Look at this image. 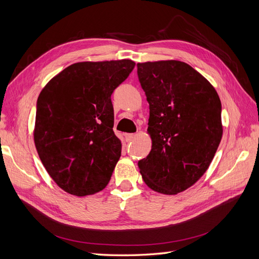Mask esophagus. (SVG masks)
<instances>
[{
  "mask_svg": "<svg viewBox=\"0 0 259 259\" xmlns=\"http://www.w3.org/2000/svg\"><path fill=\"white\" fill-rule=\"evenodd\" d=\"M124 136H125V139H126L127 142H131V140L134 139V137H135L136 135H135V134H125Z\"/></svg>",
  "mask_w": 259,
  "mask_h": 259,
  "instance_id": "34e87169",
  "label": "esophagus"
}]
</instances>
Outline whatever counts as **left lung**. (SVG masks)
Here are the masks:
<instances>
[{
	"mask_svg": "<svg viewBox=\"0 0 259 259\" xmlns=\"http://www.w3.org/2000/svg\"><path fill=\"white\" fill-rule=\"evenodd\" d=\"M150 109L151 151L138 161L146 185L177 194L205 173L223 136L222 103L198 71L178 60L137 64Z\"/></svg>",
	"mask_w": 259,
	"mask_h": 259,
	"instance_id": "obj_1",
	"label": "left lung"
}]
</instances>
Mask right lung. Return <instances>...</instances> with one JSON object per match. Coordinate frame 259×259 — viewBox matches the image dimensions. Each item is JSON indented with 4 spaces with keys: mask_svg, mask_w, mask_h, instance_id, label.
Returning <instances> with one entry per match:
<instances>
[{
    "mask_svg": "<svg viewBox=\"0 0 259 259\" xmlns=\"http://www.w3.org/2000/svg\"><path fill=\"white\" fill-rule=\"evenodd\" d=\"M135 67L130 59L76 62L46 84L36 101L34 143L61 189L77 197L108 185L121 156L113 132V91Z\"/></svg>",
    "mask_w": 259,
    "mask_h": 259,
    "instance_id": "obj_1",
    "label": "right lung"
}]
</instances>
